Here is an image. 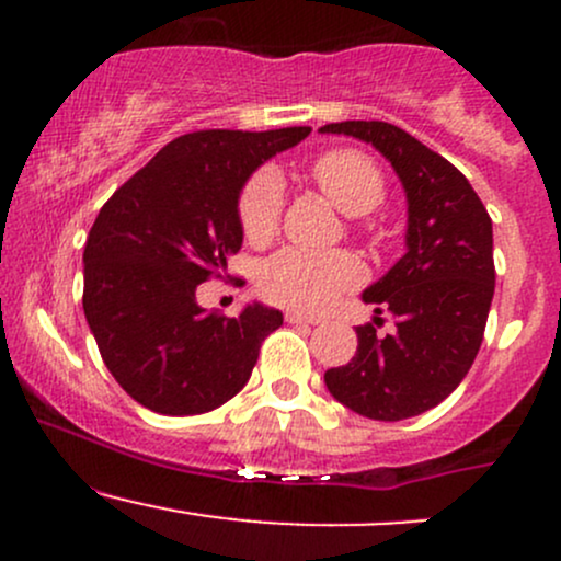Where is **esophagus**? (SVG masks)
<instances>
[{
  "instance_id": "34e87169",
  "label": "esophagus",
  "mask_w": 561,
  "mask_h": 561,
  "mask_svg": "<svg viewBox=\"0 0 561 561\" xmlns=\"http://www.w3.org/2000/svg\"><path fill=\"white\" fill-rule=\"evenodd\" d=\"M287 324H321L319 317H306V313L289 311L287 313Z\"/></svg>"
}]
</instances>
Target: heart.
Here are the masks:
<instances>
[{"label": "heart", "instance_id": "obj_1", "mask_svg": "<svg viewBox=\"0 0 561 561\" xmlns=\"http://www.w3.org/2000/svg\"><path fill=\"white\" fill-rule=\"evenodd\" d=\"M319 190L347 216H364L382 199L379 169L362 152H324L311 169ZM282 214V182L274 171H259L240 197V224L250 242L272 240ZM364 282V266L347 253L282 250L266 263L261 289L268 300L295 311H321Z\"/></svg>", "mask_w": 561, "mask_h": 561}]
</instances>
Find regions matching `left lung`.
Here are the masks:
<instances>
[{
    "label": "left lung",
    "instance_id": "left-lung-1",
    "mask_svg": "<svg viewBox=\"0 0 561 561\" xmlns=\"http://www.w3.org/2000/svg\"><path fill=\"white\" fill-rule=\"evenodd\" d=\"M319 131L382 152L409 205L403 259L362 295L375 321L396 317V332L358 327L356 356L327 369V390L369 420L420 416L459 388L480 351L495 289L491 216L465 173L403 128L343 121Z\"/></svg>",
    "mask_w": 561,
    "mask_h": 561
}]
</instances>
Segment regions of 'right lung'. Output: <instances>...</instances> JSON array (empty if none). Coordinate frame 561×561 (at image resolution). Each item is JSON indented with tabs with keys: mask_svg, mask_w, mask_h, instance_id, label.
Wrapping results in <instances>:
<instances>
[{
	"mask_svg": "<svg viewBox=\"0 0 561 561\" xmlns=\"http://www.w3.org/2000/svg\"><path fill=\"white\" fill-rule=\"evenodd\" d=\"M311 134L208 128L169 141L102 205L83 248V313L115 382L169 416L214 411L244 388L282 311L229 319L197 285L242 248L240 195L259 165Z\"/></svg>",
	"mask_w": 561,
	"mask_h": 561,
	"instance_id": "right-lung-1",
	"label": "right lung"
}]
</instances>
